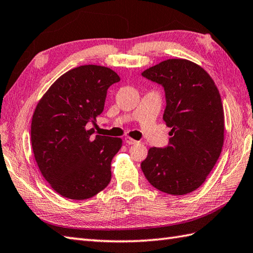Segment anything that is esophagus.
I'll return each mask as SVG.
<instances>
[{"label": "esophagus", "mask_w": 253, "mask_h": 253, "mask_svg": "<svg viewBox=\"0 0 253 253\" xmlns=\"http://www.w3.org/2000/svg\"><path fill=\"white\" fill-rule=\"evenodd\" d=\"M125 142H126L127 144H137V143H139V141L133 140V139L130 138V137H126V138H125Z\"/></svg>", "instance_id": "34e87169"}]
</instances>
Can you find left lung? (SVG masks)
I'll return each instance as SVG.
<instances>
[{"label":"left lung","mask_w":253,"mask_h":253,"mask_svg":"<svg viewBox=\"0 0 253 253\" xmlns=\"http://www.w3.org/2000/svg\"><path fill=\"white\" fill-rule=\"evenodd\" d=\"M142 76L164 88L163 120L171 128L165 148H151L141 169L155 189L184 195L201 186L221 154L224 113L209 74L185 59H168Z\"/></svg>","instance_id":"8db88e82"}]
</instances>
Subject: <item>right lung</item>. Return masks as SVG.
Here are the masks:
<instances>
[{
    "label": "right lung",
    "instance_id": "right-lung-1",
    "mask_svg": "<svg viewBox=\"0 0 253 253\" xmlns=\"http://www.w3.org/2000/svg\"><path fill=\"white\" fill-rule=\"evenodd\" d=\"M121 79L101 66H81L61 75L40 100L31 124L33 154L43 177L61 196L83 201L111 181L120 138L92 136L109 87Z\"/></svg>",
    "mask_w": 253,
    "mask_h": 253
}]
</instances>
